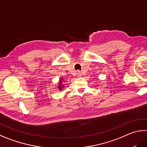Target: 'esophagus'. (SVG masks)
<instances>
[{"label": "esophagus", "mask_w": 147, "mask_h": 147, "mask_svg": "<svg viewBox=\"0 0 147 147\" xmlns=\"http://www.w3.org/2000/svg\"><path fill=\"white\" fill-rule=\"evenodd\" d=\"M76 74H77V76H78V77H80L82 76V74L80 73V71H77Z\"/></svg>", "instance_id": "1"}]
</instances>
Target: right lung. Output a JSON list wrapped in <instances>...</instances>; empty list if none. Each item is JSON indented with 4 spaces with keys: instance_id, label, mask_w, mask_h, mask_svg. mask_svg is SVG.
I'll return each mask as SVG.
<instances>
[{
    "instance_id": "1",
    "label": "right lung",
    "mask_w": 147,
    "mask_h": 147,
    "mask_svg": "<svg viewBox=\"0 0 147 147\" xmlns=\"http://www.w3.org/2000/svg\"><path fill=\"white\" fill-rule=\"evenodd\" d=\"M62 82H63V78L61 79L60 80V82H59V86H58V89H59L60 90H62V87H63L62 85Z\"/></svg>"
}]
</instances>
